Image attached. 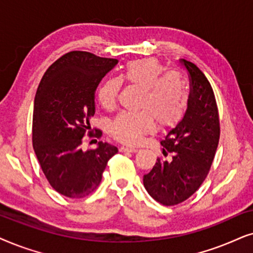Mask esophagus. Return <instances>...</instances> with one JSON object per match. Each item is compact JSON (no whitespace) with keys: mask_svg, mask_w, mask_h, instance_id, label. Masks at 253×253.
Instances as JSON below:
<instances>
[{"mask_svg":"<svg viewBox=\"0 0 253 253\" xmlns=\"http://www.w3.org/2000/svg\"><path fill=\"white\" fill-rule=\"evenodd\" d=\"M137 150H139L137 148L128 147V146H123L120 148V151H123V153H125V151H129V153H136Z\"/></svg>","mask_w":253,"mask_h":253,"instance_id":"esophagus-1","label":"esophagus"}]
</instances>
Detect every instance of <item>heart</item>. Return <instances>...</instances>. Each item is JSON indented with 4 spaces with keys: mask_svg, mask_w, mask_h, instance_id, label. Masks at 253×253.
I'll return each instance as SVG.
<instances>
[{
    "mask_svg": "<svg viewBox=\"0 0 253 253\" xmlns=\"http://www.w3.org/2000/svg\"><path fill=\"white\" fill-rule=\"evenodd\" d=\"M154 58L129 61L119 77H107L96 90L104 109L116 106L123 82L143 89L139 112L121 111L110 121V133L124 143L135 144L144 134L154 132L156 119L162 127H172L183 119L188 105V90L184 77Z\"/></svg>",
    "mask_w": 253,
    "mask_h": 253,
    "instance_id": "1",
    "label": "heart"
}]
</instances>
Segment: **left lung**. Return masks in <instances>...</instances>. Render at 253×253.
Returning a JSON list of instances; mask_svg holds the SVG:
<instances>
[{
    "label": "left lung",
    "mask_w": 253,
    "mask_h": 253,
    "mask_svg": "<svg viewBox=\"0 0 253 253\" xmlns=\"http://www.w3.org/2000/svg\"><path fill=\"white\" fill-rule=\"evenodd\" d=\"M190 76V98L183 119L161 141L164 156L143 176L148 193L164 206L183 203L206 179L220 139V119L211 83L194 63L181 59Z\"/></svg>",
    "instance_id": "1"
}]
</instances>
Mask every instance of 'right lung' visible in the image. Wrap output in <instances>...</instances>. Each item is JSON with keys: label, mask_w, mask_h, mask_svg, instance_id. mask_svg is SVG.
<instances>
[{"label": "right lung", "mask_w": 253, "mask_h": 253, "mask_svg": "<svg viewBox=\"0 0 253 253\" xmlns=\"http://www.w3.org/2000/svg\"><path fill=\"white\" fill-rule=\"evenodd\" d=\"M117 63V59L73 50L50 65L39 83L33 106V149L50 186L67 198L91 194L107 162L118 153L117 147L102 141L96 149L83 151L81 147L85 133L91 134L97 86Z\"/></svg>", "instance_id": "1"}]
</instances>
